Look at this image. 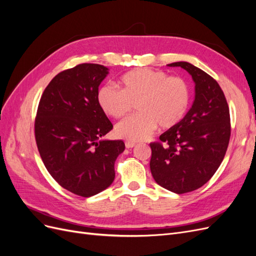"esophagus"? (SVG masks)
Masks as SVG:
<instances>
[{
	"instance_id": "esophagus-1",
	"label": "esophagus",
	"mask_w": 256,
	"mask_h": 256,
	"mask_svg": "<svg viewBox=\"0 0 256 256\" xmlns=\"http://www.w3.org/2000/svg\"><path fill=\"white\" fill-rule=\"evenodd\" d=\"M125 145H126L127 148H132V147L136 145V143H134V142H130V141H127V142L125 143Z\"/></svg>"
}]
</instances>
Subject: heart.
I'll return each mask as SVG.
<instances>
[{"label":"heart","mask_w":256,"mask_h":256,"mask_svg":"<svg viewBox=\"0 0 256 256\" xmlns=\"http://www.w3.org/2000/svg\"><path fill=\"white\" fill-rule=\"evenodd\" d=\"M120 90L104 85L97 92L102 110L113 118L126 116L134 104L136 115L115 127V134L130 142L148 138L154 129H171L184 118L191 104V88L180 76L161 70L138 68L124 74L118 81Z\"/></svg>","instance_id":"b5f03b06"}]
</instances>
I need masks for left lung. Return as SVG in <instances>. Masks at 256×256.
I'll return each mask as SVG.
<instances>
[{"label":"left lung","instance_id":"obj_1","mask_svg":"<svg viewBox=\"0 0 256 256\" xmlns=\"http://www.w3.org/2000/svg\"><path fill=\"white\" fill-rule=\"evenodd\" d=\"M194 81V100L184 118L150 143V172L161 187L177 194L204 186L226 156L230 136V109L221 88L188 62H176Z\"/></svg>","mask_w":256,"mask_h":256}]
</instances>
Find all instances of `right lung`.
Segmentation results:
<instances>
[{
  "mask_svg": "<svg viewBox=\"0 0 256 256\" xmlns=\"http://www.w3.org/2000/svg\"><path fill=\"white\" fill-rule=\"evenodd\" d=\"M109 69L80 64L56 74L44 90L35 138L46 168L64 189L88 198L110 187L122 140L102 138L113 128L97 102Z\"/></svg>",
  "mask_w": 256,
  "mask_h": 256,
  "instance_id": "1",
  "label": "right lung"
}]
</instances>
